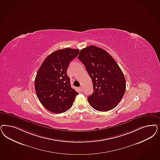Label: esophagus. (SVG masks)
Instances as JSON below:
<instances>
[{"label": "esophagus", "mask_w": 160, "mask_h": 160, "mask_svg": "<svg viewBox=\"0 0 160 160\" xmlns=\"http://www.w3.org/2000/svg\"><path fill=\"white\" fill-rule=\"evenodd\" d=\"M78 89H79V91H80V92H83V87H80V88H78Z\"/></svg>", "instance_id": "esophagus-1"}]
</instances>
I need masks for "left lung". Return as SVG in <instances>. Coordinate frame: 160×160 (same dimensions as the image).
I'll list each match as a JSON object with an SVG mask.
<instances>
[{"label": "left lung", "instance_id": "8db88e82", "mask_svg": "<svg viewBox=\"0 0 160 160\" xmlns=\"http://www.w3.org/2000/svg\"><path fill=\"white\" fill-rule=\"evenodd\" d=\"M92 78L93 93L88 103L96 110L106 112L121 102L126 90V80L118 64L105 50L90 45L78 56Z\"/></svg>", "mask_w": 160, "mask_h": 160}]
</instances>
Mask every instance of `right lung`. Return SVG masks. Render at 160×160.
Here are the masks:
<instances>
[{
    "label": "right lung",
    "instance_id": "add662e5",
    "mask_svg": "<svg viewBox=\"0 0 160 160\" xmlns=\"http://www.w3.org/2000/svg\"><path fill=\"white\" fill-rule=\"evenodd\" d=\"M79 51L70 48L54 51L44 60L37 73L35 88L37 97L44 108L52 113L68 110L78 94L72 88L67 71Z\"/></svg>",
    "mask_w": 160,
    "mask_h": 160
}]
</instances>
